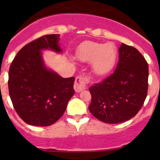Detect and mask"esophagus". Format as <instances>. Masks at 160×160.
Returning a JSON list of instances; mask_svg holds the SVG:
<instances>
[{
    "mask_svg": "<svg viewBox=\"0 0 160 160\" xmlns=\"http://www.w3.org/2000/svg\"><path fill=\"white\" fill-rule=\"evenodd\" d=\"M87 78L86 76H78L75 78V82H74V86L73 88L77 93L81 92L82 90H85L86 87H87Z\"/></svg>",
    "mask_w": 160,
    "mask_h": 160,
    "instance_id": "obj_1",
    "label": "esophagus"
}]
</instances>
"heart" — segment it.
<instances>
[{"mask_svg": "<svg viewBox=\"0 0 160 160\" xmlns=\"http://www.w3.org/2000/svg\"><path fill=\"white\" fill-rule=\"evenodd\" d=\"M77 58L82 62H91L96 75L102 76L112 70L117 58V49L112 43L84 42L77 50Z\"/></svg>", "mask_w": 160, "mask_h": 160, "instance_id": "1", "label": "heart"}]
</instances>
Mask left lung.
<instances>
[{
  "mask_svg": "<svg viewBox=\"0 0 160 160\" xmlns=\"http://www.w3.org/2000/svg\"><path fill=\"white\" fill-rule=\"evenodd\" d=\"M115 71L90 87V113L106 123H120L136 115L148 94V64L138 49L122 43Z\"/></svg>",
  "mask_w": 160,
  "mask_h": 160,
  "instance_id": "left-lung-1",
  "label": "left lung"
}]
</instances>
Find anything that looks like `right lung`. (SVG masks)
<instances>
[{
	"label": "right lung",
	"mask_w": 160,
	"mask_h": 160,
	"mask_svg": "<svg viewBox=\"0 0 160 160\" xmlns=\"http://www.w3.org/2000/svg\"><path fill=\"white\" fill-rule=\"evenodd\" d=\"M59 34L41 37L24 46L8 71V92L14 109L29 125L46 127L62 116L74 94L75 78H63L47 67L42 51L62 53Z\"/></svg>",
	"instance_id": "1"
}]
</instances>
